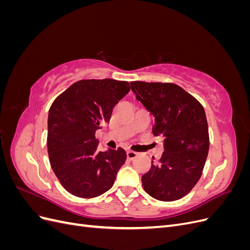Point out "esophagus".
<instances>
[{
    "mask_svg": "<svg viewBox=\"0 0 250 250\" xmlns=\"http://www.w3.org/2000/svg\"><path fill=\"white\" fill-rule=\"evenodd\" d=\"M126 155H127V158L128 160H133V158L138 155L137 152H134V151H131V150H128L126 152Z\"/></svg>",
    "mask_w": 250,
    "mask_h": 250,
    "instance_id": "obj_1",
    "label": "esophagus"
}]
</instances>
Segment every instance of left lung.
<instances>
[{"mask_svg": "<svg viewBox=\"0 0 250 250\" xmlns=\"http://www.w3.org/2000/svg\"><path fill=\"white\" fill-rule=\"evenodd\" d=\"M135 98L153 117L152 132L164 137V153L142 176L144 190L162 201L183 198L199 180L208 147L206 111L174 83L130 82Z\"/></svg>", "mask_w": 250, "mask_h": 250, "instance_id": "8db88e82", "label": "left lung"}]
</instances>
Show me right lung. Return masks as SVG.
<instances>
[{"label":"right lung","mask_w":250,"mask_h":250,"mask_svg":"<svg viewBox=\"0 0 250 250\" xmlns=\"http://www.w3.org/2000/svg\"><path fill=\"white\" fill-rule=\"evenodd\" d=\"M129 90L127 81L80 80L52 103L48 116L49 160L69 193L94 198L115 183L126 161L125 150L99 151L95 133L109 122L113 107Z\"/></svg>","instance_id":"right-lung-1"}]
</instances>
